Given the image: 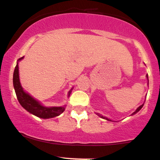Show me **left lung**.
Listing matches in <instances>:
<instances>
[{"instance_id": "left-lung-1", "label": "left lung", "mask_w": 160, "mask_h": 160, "mask_svg": "<svg viewBox=\"0 0 160 160\" xmlns=\"http://www.w3.org/2000/svg\"><path fill=\"white\" fill-rule=\"evenodd\" d=\"M147 79H148V75H147ZM148 82H149V81H148ZM143 105H141V106L138 107V108H137V110H136V111H135V112H134V113L132 114V115H134V114H136L137 112H139L140 110L141 109V108H142V107H143ZM99 116L101 117V118H104V119H106V120H108V121H111V120H109V119H108V118H106V117H103V116H102V115H99Z\"/></svg>"}]
</instances>
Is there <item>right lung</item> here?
Returning <instances> with one entry per match:
<instances>
[{
    "mask_svg": "<svg viewBox=\"0 0 160 160\" xmlns=\"http://www.w3.org/2000/svg\"><path fill=\"white\" fill-rule=\"evenodd\" d=\"M22 58L23 57L19 58L18 61H20ZM13 83L19 102L26 111L30 112L32 115L42 118H54L61 115L65 109L64 107H45L42 106L38 101H36L29 94L24 92L21 87L20 79H19L18 64L16 65L14 72H13ZM71 91H70L68 93V96L71 94Z\"/></svg>",
    "mask_w": 160,
    "mask_h": 160,
    "instance_id": "1",
    "label": "right lung"
}]
</instances>
